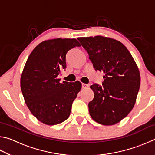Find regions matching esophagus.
<instances>
[{"label":"esophagus","mask_w":155,"mask_h":155,"mask_svg":"<svg viewBox=\"0 0 155 155\" xmlns=\"http://www.w3.org/2000/svg\"><path fill=\"white\" fill-rule=\"evenodd\" d=\"M89 87L88 84H85V83H82V88L83 89H86Z\"/></svg>","instance_id":"esophagus-1"}]
</instances>
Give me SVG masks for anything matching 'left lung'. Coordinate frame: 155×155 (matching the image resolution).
<instances>
[{
	"mask_svg": "<svg viewBox=\"0 0 155 155\" xmlns=\"http://www.w3.org/2000/svg\"><path fill=\"white\" fill-rule=\"evenodd\" d=\"M95 70L103 72V85L94 83V98L88 104L94 120L113 125L127 116L135 105L140 87L137 64L120 41L103 36L78 38Z\"/></svg>",
	"mask_w": 155,
	"mask_h": 155,
	"instance_id": "1",
	"label": "left lung"
}]
</instances>
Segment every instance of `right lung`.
Here are the masks:
<instances>
[{
	"label": "right lung",
	"mask_w": 155,
	"mask_h": 155,
	"mask_svg": "<svg viewBox=\"0 0 155 155\" xmlns=\"http://www.w3.org/2000/svg\"><path fill=\"white\" fill-rule=\"evenodd\" d=\"M80 46L76 39L46 40L28 57L20 78L21 90L31 114L44 124L55 125L70 116L81 83H61L57 76L66 68L67 52Z\"/></svg>",
	"instance_id": "add662e5"
}]
</instances>
